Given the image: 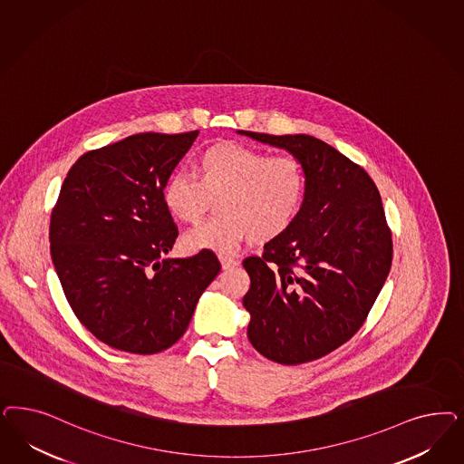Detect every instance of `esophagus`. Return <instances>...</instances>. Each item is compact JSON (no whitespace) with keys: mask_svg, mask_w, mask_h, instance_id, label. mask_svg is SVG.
Instances as JSON below:
<instances>
[{"mask_svg":"<svg viewBox=\"0 0 464 464\" xmlns=\"http://www.w3.org/2000/svg\"><path fill=\"white\" fill-rule=\"evenodd\" d=\"M218 259H220L222 268L224 269H232L234 266H237V265H239V263H237V259H234V257H230V256H218Z\"/></svg>","mask_w":464,"mask_h":464,"instance_id":"obj_1","label":"esophagus"}]
</instances>
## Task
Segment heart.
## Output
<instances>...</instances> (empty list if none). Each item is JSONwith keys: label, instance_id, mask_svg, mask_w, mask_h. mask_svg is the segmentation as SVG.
Listing matches in <instances>:
<instances>
[{"label": "heart", "instance_id": "1", "mask_svg": "<svg viewBox=\"0 0 464 464\" xmlns=\"http://www.w3.org/2000/svg\"><path fill=\"white\" fill-rule=\"evenodd\" d=\"M196 167L199 176L174 170L162 189L167 211L186 224H198L217 199L220 211L182 237L189 253H230L247 236L276 239L297 222L307 199L309 176L292 153L224 141L205 150Z\"/></svg>", "mask_w": 464, "mask_h": 464}]
</instances>
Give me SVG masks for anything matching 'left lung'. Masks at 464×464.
<instances>
[{"mask_svg": "<svg viewBox=\"0 0 464 464\" xmlns=\"http://www.w3.org/2000/svg\"><path fill=\"white\" fill-rule=\"evenodd\" d=\"M240 133L288 150L309 176L297 222L242 261L249 342L285 365L321 359L362 328L388 278L392 240L381 195L359 164L314 136Z\"/></svg>", "mask_w": 464, "mask_h": 464, "instance_id": "1", "label": "left lung"}]
</instances>
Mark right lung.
<instances>
[{"label":"right lung","instance_id":"1","mask_svg":"<svg viewBox=\"0 0 464 464\" xmlns=\"http://www.w3.org/2000/svg\"><path fill=\"white\" fill-rule=\"evenodd\" d=\"M198 133H138L90 150L51 213V256L72 311L121 352L151 355L176 343L222 268L209 249L164 257L179 230L162 189Z\"/></svg>","mask_w":464,"mask_h":464}]
</instances>
